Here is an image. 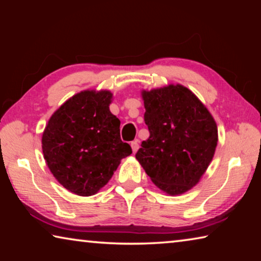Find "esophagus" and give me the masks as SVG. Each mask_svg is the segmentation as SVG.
<instances>
[{
	"instance_id": "34e87169",
	"label": "esophagus",
	"mask_w": 261,
	"mask_h": 261,
	"mask_svg": "<svg viewBox=\"0 0 261 261\" xmlns=\"http://www.w3.org/2000/svg\"><path fill=\"white\" fill-rule=\"evenodd\" d=\"M131 148H132V152L134 153H136L137 151H138V148H139V143H138V140H134L131 143Z\"/></svg>"
}]
</instances>
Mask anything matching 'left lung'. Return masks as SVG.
Listing matches in <instances>:
<instances>
[{
	"mask_svg": "<svg viewBox=\"0 0 261 261\" xmlns=\"http://www.w3.org/2000/svg\"><path fill=\"white\" fill-rule=\"evenodd\" d=\"M149 131L136 159L170 196L189 191L205 174L218 145L213 116L189 88L171 85L141 92Z\"/></svg>",
	"mask_w": 261,
	"mask_h": 261,
	"instance_id": "1",
	"label": "left lung"
}]
</instances>
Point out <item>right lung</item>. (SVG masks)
Returning a JSON list of instances; mask_svg holds the SVG:
<instances>
[{
    "label": "right lung",
    "mask_w": 261,
    "mask_h": 261,
    "mask_svg": "<svg viewBox=\"0 0 261 261\" xmlns=\"http://www.w3.org/2000/svg\"><path fill=\"white\" fill-rule=\"evenodd\" d=\"M109 91H83L51 115L42 135L47 166L59 183L78 196H93L109 182L132 149L110 113Z\"/></svg>",
    "instance_id": "add662e5"
}]
</instances>
